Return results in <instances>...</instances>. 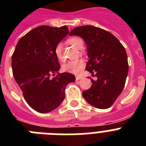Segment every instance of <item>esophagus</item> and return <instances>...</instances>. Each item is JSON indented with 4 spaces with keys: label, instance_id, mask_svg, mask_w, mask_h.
<instances>
[{
    "label": "esophagus",
    "instance_id": "obj_1",
    "mask_svg": "<svg viewBox=\"0 0 146 146\" xmlns=\"http://www.w3.org/2000/svg\"><path fill=\"white\" fill-rule=\"evenodd\" d=\"M82 78H83V77H82V76L79 75V76H76V80H82Z\"/></svg>",
    "mask_w": 146,
    "mask_h": 146
}]
</instances>
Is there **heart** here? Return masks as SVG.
Listing matches in <instances>:
<instances>
[{
    "mask_svg": "<svg viewBox=\"0 0 146 146\" xmlns=\"http://www.w3.org/2000/svg\"><path fill=\"white\" fill-rule=\"evenodd\" d=\"M67 42L70 44H73V46L76 47L78 48H81L83 46V42L82 40L79 37H72L67 39ZM54 54L58 60H62L63 58V48H62V44L60 43L56 44V46L54 50ZM84 66V61L82 59L73 60H69L64 64L62 66V68L65 72L70 73H80L81 70L83 68Z\"/></svg>",
    "mask_w": 146,
    "mask_h": 146,
    "instance_id": "1",
    "label": "heart"
}]
</instances>
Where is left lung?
Wrapping results in <instances>:
<instances>
[{"label":"left lung","instance_id":"left-lung-1","mask_svg":"<svg viewBox=\"0 0 146 146\" xmlns=\"http://www.w3.org/2000/svg\"><path fill=\"white\" fill-rule=\"evenodd\" d=\"M69 35L84 39L89 57L86 69L97 77L91 80L92 86L82 92V96L97 108H108L122 92L128 74L124 47L111 33L93 26H79Z\"/></svg>","mask_w":146,"mask_h":146}]
</instances>
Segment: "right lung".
Masks as SVG:
<instances>
[{
	"mask_svg": "<svg viewBox=\"0 0 146 146\" xmlns=\"http://www.w3.org/2000/svg\"><path fill=\"white\" fill-rule=\"evenodd\" d=\"M68 33L66 26H38L19 40L12 55L13 77L27 104L40 113L57 108L65 98L66 85L76 80L71 73H58L60 66L54 52Z\"/></svg>",
	"mask_w": 146,
	"mask_h": 146,
	"instance_id": "right-lung-1",
	"label": "right lung"
}]
</instances>
